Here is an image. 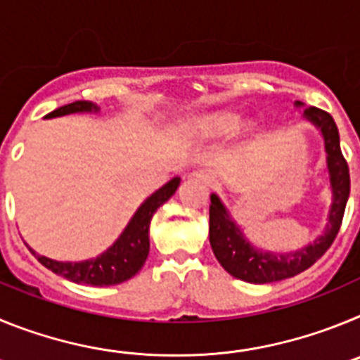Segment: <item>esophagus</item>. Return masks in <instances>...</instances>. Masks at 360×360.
Listing matches in <instances>:
<instances>
[{
	"mask_svg": "<svg viewBox=\"0 0 360 360\" xmlns=\"http://www.w3.org/2000/svg\"><path fill=\"white\" fill-rule=\"evenodd\" d=\"M193 176L198 178V180H202V182H205V184H211V176H209L205 171H195V173H193Z\"/></svg>",
	"mask_w": 360,
	"mask_h": 360,
	"instance_id": "obj_1",
	"label": "esophagus"
}]
</instances>
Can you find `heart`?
Returning a JSON list of instances; mask_svg holds the SVG:
<instances>
[{
    "label": "heart",
    "mask_w": 360,
    "mask_h": 360,
    "mask_svg": "<svg viewBox=\"0 0 360 360\" xmlns=\"http://www.w3.org/2000/svg\"><path fill=\"white\" fill-rule=\"evenodd\" d=\"M241 124V117L238 113H232V111H216L211 115H205L196 122L200 129L203 133H209V135H227L232 133L234 129H238V126Z\"/></svg>",
    "instance_id": "heart-1"
}]
</instances>
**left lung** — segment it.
<instances>
[{"mask_svg":"<svg viewBox=\"0 0 360 360\" xmlns=\"http://www.w3.org/2000/svg\"><path fill=\"white\" fill-rule=\"evenodd\" d=\"M303 106L304 104L299 101L295 103V108ZM303 120L319 129L323 136L324 153H326L332 203H330L328 218H326L328 221L324 225L323 234L301 249L290 250V252H272V250L259 249L250 243L249 238L245 236V232L236 224V219L232 218L229 209L224 205L221 198L212 193L211 205H209V241L219 265L224 266L232 278L254 283V285H265V283L294 278L303 270L310 269L330 249V245L333 243L339 232L349 196V171L341 153L335 120L330 113L314 106L304 108Z\"/></svg>","mask_w":360,"mask_h":360,"instance_id":"1","label":"left lung"}]
</instances>
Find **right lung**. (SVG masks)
Returning <instances> with one entry per match:
<instances>
[{"instance_id": "1", "label": "right lung", "mask_w": 360, "mask_h": 360, "mask_svg": "<svg viewBox=\"0 0 360 360\" xmlns=\"http://www.w3.org/2000/svg\"><path fill=\"white\" fill-rule=\"evenodd\" d=\"M97 111H101V108L90 101H75L72 104L57 108L44 119L72 115V113H97ZM178 186H180V176H174L165 186L155 191L151 196H148L131 216L126 229L120 232V236L97 257H90L84 262H57L52 257L41 256L30 247L28 249L37 257V262L52 270L53 274L63 276L68 281L79 283V285L110 287V285L128 281L144 266L148 259L149 225H151L153 214L157 212L162 203L167 202L176 193Z\"/></svg>"}]
</instances>
